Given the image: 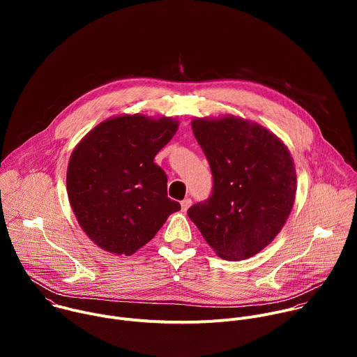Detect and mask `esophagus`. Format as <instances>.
I'll return each mask as SVG.
<instances>
[{"label":"esophagus","mask_w":357,"mask_h":357,"mask_svg":"<svg viewBox=\"0 0 357 357\" xmlns=\"http://www.w3.org/2000/svg\"><path fill=\"white\" fill-rule=\"evenodd\" d=\"M190 205H192V199H189V197H186L181 202V208H182L183 212H186L190 208Z\"/></svg>","instance_id":"obj_1"}]
</instances>
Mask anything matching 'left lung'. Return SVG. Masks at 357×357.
I'll list each match as a JSON object with an SVG mask.
<instances>
[{
	"mask_svg": "<svg viewBox=\"0 0 357 357\" xmlns=\"http://www.w3.org/2000/svg\"><path fill=\"white\" fill-rule=\"evenodd\" d=\"M192 130L213 175L211 197L189 219L225 260H245L284 227L296 172L287 145L266 127L234 116L195 119Z\"/></svg>",
	"mask_w": 357,
	"mask_h": 357,
	"instance_id": "left-lung-1",
	"label": "left lung"
}]
</instances>
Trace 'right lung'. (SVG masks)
I'll list each match as a JSON object with an SVG mask.
<instances>
[{
	"label": "right lung",
	"instance_id": "obj_1",
	"mask_svg": "<svg viewBox=\"0 0 357 357\" xmlns=\"http://www.w3.org/2000/svg\"><path fill=\"white\" fill-rule=\"evenodd\" d=\"M178 126L171 117L123 114L101 121L73 149L69 202L100 248L131 256L181 209L167 196V175L154 162Z\"/></svg>",
	"mask_w": 357,
	"mask_h": 357
}]
</instances>
